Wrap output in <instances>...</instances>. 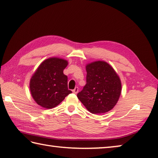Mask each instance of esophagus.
I'll list each match as a JSON object with an SVG mask.
<instances>
[{
    "instance_id": "esophagus-1",
    "label": "esophagus",
    "mask_w": 158,
    "mask_h": 158,
    "mask_svg": "<svg viewBox=\"0 0 158 158\" xmlns=\"http://www.w3.org/2000/svg\"><path fill=\"white\" fill-rule=\"evenodd\" d=\"M78 90H79L78 87H76L74 89H73V91H72V92H73V93H74V94H77V92H78Z\"/></svg>"
}]
</instances>
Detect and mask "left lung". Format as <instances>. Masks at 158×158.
<instances>
[{
    "mask_svg": "<svg viewBox=\"0 0 158 158\" xmlns=\"http://www.w3.org/2000/svg\"><path fill=\"white\" fill-rule=\"evenodd\" d=\"M87 83L77 96L92 114L109 112L117 104L121 95V83L118 75L103 61L86 66Z\"/></svg>",
    "mask_w": 158,
    "mask_h": 158,
    "instance_id": "obj_1",
    "label": "left lung"
}]
</instances>
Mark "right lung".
<instances>
[{"mask_svg":"<svg viewBox=\"0 0 158 158\" xmlns=\"http://www.w3.org/2000/svg\"><path fill=\"white\" fill-rule=\"evenodd\" d=\"M67 64V61L52 57L39 66L30 82L32 96L38 105L52 108L72 92L68 89V77L63 73Z\"/></svg>","mask_w":158,"mask_h":158,"instance_id":"add662e5","label":"right lung"}]
</instances>
